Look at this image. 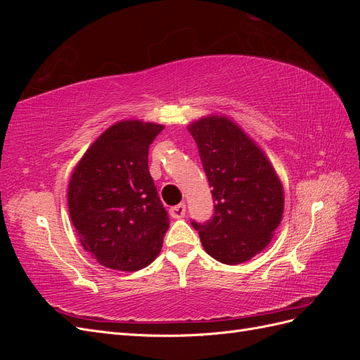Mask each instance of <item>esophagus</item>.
I'll list each match as a JSON object with an SVG mask.
<instances>
[{
	"instance_id": "34e87169",
	"label": "esophagus",
	"mask_w": 360,
	"mask_h": 360,
	"mask_svg": "<svg viewBox=\"0 0 360 360\" xmlns=\"http://www.w3.org/2000/svg\"><path fill=\"white\" fill-rule=\"evenodd\" d=\"M169 214L174 217V219H180V217H183L184 214H186V205H184L183 202L174 205L169 209Z\"/></svg>"
}]
</instances>
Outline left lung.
Here are the masks:
<instances>
[{
  "label": "left lung",
  "instance_id": "8db88e82",
  "mask_svg": "<svg viewBox=\"0 0 360 360\" xmlns=\"http://www.w3.org/2000/svg\"><path fill=\"white\" fill-rule=\"evenodd\" d=\"M213 188L214 214L192 222L205 252L224 264H240L271 240L284 214V188L274 165L234 120L201 117L188 126Z\"/></svg>",
  "mask_w": 360,
  "mask_h": 360
}]
</instances>
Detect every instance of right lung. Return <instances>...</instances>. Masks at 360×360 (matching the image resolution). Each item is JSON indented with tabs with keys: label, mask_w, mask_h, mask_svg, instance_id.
Listing matches in <instances>:
<instances>
[{
	"label": "right lung",
	"mask_w": 360,
	"mask_h": 360,
	"mask_svg": "<svg viewBox=\"0 0 360 360\" xmlns=\"http://www.w3.org/2000/svg\"><path fill=\"white\" fill-rule=\"evenodd\" d=\"M163 124L122 120L108 127L72 172L68 204L79 242L97 263L136 271L159 255L169 217L148 171Z\"/></svg>",
	"instance_id": "add662e5"
}]
</instances>
